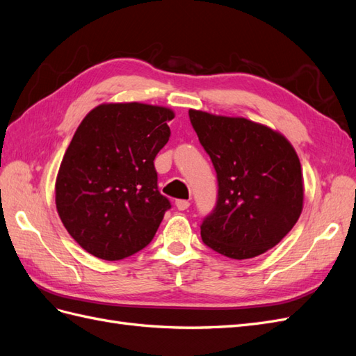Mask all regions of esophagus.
<instances>
[{
	"label": "esophagus",
	"mask_w": 356,
	"mask_h": 356,
	"mask_svg": "<svg viewBox=\"0 0 356 356\" xmlns=\"http://www.w3.org/2000/svg\"><path fill=\"white\" fill-rule=\"evenodd\" d=\"M175 204H177L178 211H186V209H188V207H190V202H188V200H177Z\"/></svg>",
	"instance_id": "1"
}]
</instances>
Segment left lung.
<instances>
[{
	"mask_svg": "<svg viewBox=\"0 0 356 356\" xmlns=\"http://www.w3.org/2000/svg\"><path fill=\"white\" fill-rule=\"evenodd\" d=\"M188 115L218 179L217 207L200 225L202 241L234 260L264 254L303 211V172L294 147L243 117L199 110Z\"/></svg>",
	"mask_w": 356,
	"mask_h": 356,
	"instance_id": "8db88e82",
	"label": "left lung"
}]
</instances>
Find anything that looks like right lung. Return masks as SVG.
<instances>
[{
	"label": "right lung",
	"instance_id": "1",
	"mask_svg": "<svg viewBox=\"0 0 356 356\" xmlns=\"http://www.w3.org/2000/svg\"><path fill=\"white\" fill-rule=\"evenodd\" d=\"M175 117L166 106L101 104L75 131L56 177L62 224L84 251L122 260L153 241L169 200L157 188L154 159Z\"/></svg>",
	"mask_w": 356,
	"mask_h": 356
}]
</instances>
